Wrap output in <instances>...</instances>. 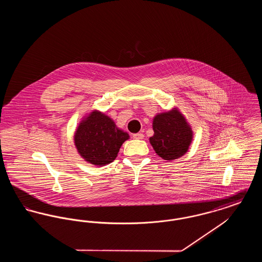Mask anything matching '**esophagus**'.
Listing matches in <instances>:
<instances>
[{
    "label": "esophagus",
    "mask_w": 262,
    "mask_h": 262,
    "mask_svg": "<svg viewBox=\"0 0 262 262\" xmlns=\"http://www.w3.org/2000/svg\"><path fill=\"white\" fill-rule=\"evenodd\" d=\"M133 137H134L135 139H142V138L144 137V136H143L142 134H139V133H138V134H134Z\"/></svg>",
    "instance_id": "34e87169"
}]
</instances>
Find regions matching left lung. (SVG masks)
<instances>
[{
  "label": "left lung",
  "instance_id": "8db88e82",
  "mask_svg": "<svg viewBox=\"0 0 262 262\" xmlns=\"http://www.w3.org/2000/svg\"><path fill=\"white\" fill-rule=\"evenodd\" d=\"M154 135L149 138L155 152L164 160H174L185 155L192 141V130L177 108L160 113L153 119Z\"/></svg>",
  "mask_w": 262,
  "mask_h": 262
}]
</instances>
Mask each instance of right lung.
<instances>
[{
	"label": "right lung",
	"instance_id": "right-lung-1",
	"mask_svg": "<svg viewBox=\"0 0 262 262\" xmlns=\"http://www.w3.org/2000/svg\"><path fill=\"white\" fill-rule=\"evenodd\" d=\"M128 137V134L117 127L110 117L94 110L80 122L74 139L77 152L86 162L104 166L116 159Z\"/></svg>",
	"mask_w": 262,
	"mask_h": 262
}]
</instances>
